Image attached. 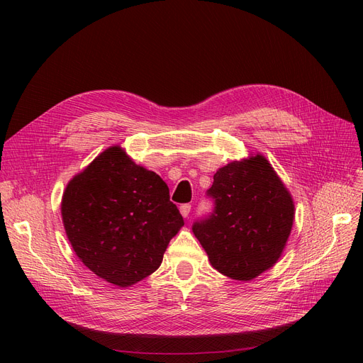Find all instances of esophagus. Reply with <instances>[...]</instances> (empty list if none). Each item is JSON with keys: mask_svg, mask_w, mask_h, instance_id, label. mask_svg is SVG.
I'll return each mask as SVG.
<instances>
[{"mask_svg": "<svg viewBox=\"0 0 363 363\" xmlns=\"http://www.w3.org/2000/svg\"><path fill=\"white\" fill-rule=\"evenodd\" d=\"M179 212H181V215H182L184 218H188L189 212H191V204H182V206L179 207Z\"/></svg>", "mask_w": 363, "mask_h": 363, "instance_id": "1", "label": "esophagus"}]
</instances>
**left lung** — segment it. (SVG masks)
<instances>
[{
	"mask_svg": "<svg viewBox=\"0 0 363 363\" xmlns=\"http://www.w3.org/2000/svg\"><path fill=\"white\" fill-rule=\"evenodd\" d=\"M208 196L215 211L193 225L211 264L222 275L252 281L271 269L291 234L294 201L262 155L219 167Z\"/></svg>",
	"mask_w": 363,
	"mask_h": 363,
	"instance_id": "8db88e82",
	"label": "left lung"
}]
</instances>
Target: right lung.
<instances>
[{"label": "right lung", "mask_w": 363, "mask_h": 363, "mask_svg": "<svg viewBox=\"0 0 363 363\" xmlns=\"http://www.w3.org/2000/svg\"><path fill=\"white\" fill-rule=\"evenodd\" d=\"M62 219L76 256L121 289L155 272L184 226L166 182L121 145L104 150L69 181Z\"/></svg>", "instance_id": "1"}]
</instances>
